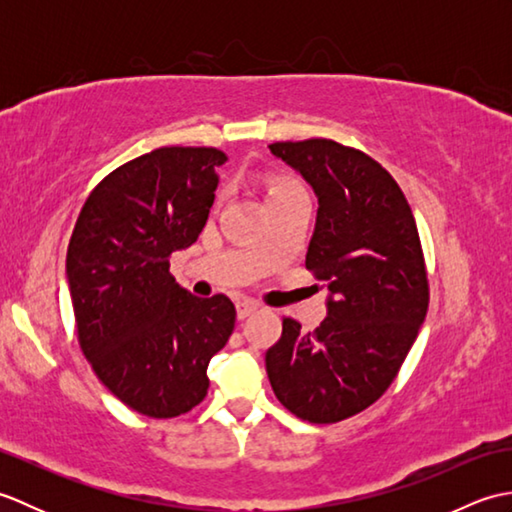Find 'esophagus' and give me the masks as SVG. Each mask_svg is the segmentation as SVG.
<instances>
[{
	"mask_svg": "<svg viewBox=\"0 0 512 512\" xmlns=\"http://www.w3.org/2000/svg\"><path fill=\"white\" fill-rule=\"evenodd\" d=\"M235 308H237V317H239V319H246V317H250V314H253L255 310H259V303L253 301V299H239Z\"/></svg>",
	"mask_w": 512,
	"mask_h": 512,
	"instance_id": "esophagus-1",
	"label": "esophagus"
}]
</instances>
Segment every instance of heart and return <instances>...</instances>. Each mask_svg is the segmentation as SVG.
Segmentation results:
<instances>
[{"instance_id": "1", "label": "heart", "mask_w": 512, "mask_h": 512, "mask_svg": "<svg viewBox=\"0 0 512 512\" xmlns=\"http://www.w3.org/2000/svg\"><path fill=\"white\" fill-rule=\"evenodd\" d=\"M292 193H303V187L295 178L281 176V178H273L268 182V200L270 202L277 198H286V195H292Z\"/></svg>"}]
</instances>
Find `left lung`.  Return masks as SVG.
Here are the masks:
<instances>
[{
	"mask_svg": "<svg viewBox=\"0 0 512 512\" xmlns=\"http://www.w3.org/2000/svg\"><path fill=\"white\" fill-rule=\"evenodd\" d=\"M319 198L306 268L330 290L314 332L284 317L266 352L275 396L314 424L352 418L385 394L429 308V279L411 206L365 151L330 138L268 145Z\"/></svg>",
	"mask_w": 512,
	"mask_h": 512,
	"instance_id": "8db88e82",
	"label": "left lung"
}]
</instances>
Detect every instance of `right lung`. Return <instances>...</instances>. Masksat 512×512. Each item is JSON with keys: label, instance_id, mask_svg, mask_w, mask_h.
Returning <instances> with one entry per match:
<instances>
[{"label": "right lung", "instance_id": "right-lung-1", "mask_svg": "<svg viewBox=\"0 0 512 512\" xmlns=\"http://www.w3.org/2000/svg\"><path fill=\"white\" fill-rule=\"evenodd\" d=\"M226 160L215 147H160L129 160L92 189L70 237L81 350L101 383L149 418L200 405L206 367L235 328L231 299L195 297L169 273L171 255L202 233Z\"/></svg>", "mask_w": 512, "mask_h": 512}]
</instances>
